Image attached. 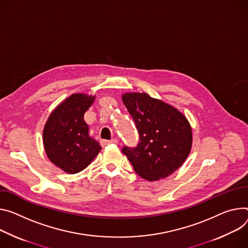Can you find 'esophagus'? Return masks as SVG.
<instances>
[{
    "label": "esophagus",
    "mask_w": 248,
    "mask_h": 248,
    "mask_svg": "<svg viewBox=\"0 0 248 248\" xmlns=\"http://www.w3.org/2000/svg\"><path fill=\"white\" fill-rule=\"evenodd\" d=\"M111 143L117 144V143H118V140H101V144H102V146H107V145H108V144H111Z\"/></svg>",
    "instance_id": "obj_1"
}]
</instances>
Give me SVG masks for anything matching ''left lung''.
Masks as SVG:
<instances>
[{"instance_id": "obj_1", "label": "left lung", "mask_w": 248, "mask_h": 248, "mask_svg": "<svg viewBox=\"0 0 248 248\" xmlns=\"http://www.w3.org/2000/svg\"><path fill=\"white\" fill-rule=\"evenodd\" d=\"M122 100L140 134L138 146H124L123 153L147 181L168 177L190 154L193 134L189 121L173 106L146 93H124Z\"/></svg>"}]
</instances>
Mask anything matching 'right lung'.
<instances>
[{
	"label": "right lung",
	"instance_id": "obj_1",
	"mask_svg": "<svg viewBox=\"0 0 248 248\" xmlns=\"http://www.w3.org/2000/svg\"><path fill=\"white\" fill-rule=\"evenodd\" d=\"M95 98L72 94L53 109L44 125L42 140L48 159L68 174L84 170L102 149L89 136V125L84 121Z\"/></svg>",
	"mask_w": 248,
	"mask_h": 248
}]
</instances>
